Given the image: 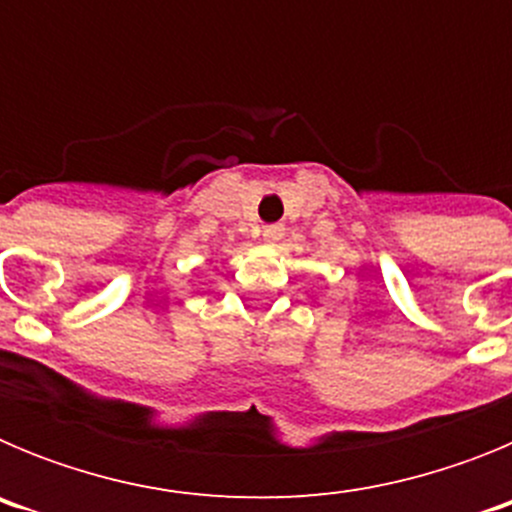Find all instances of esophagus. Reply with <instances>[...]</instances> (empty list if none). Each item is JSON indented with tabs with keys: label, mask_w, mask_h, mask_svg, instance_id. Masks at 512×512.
<instances>
[{
	"label": "esophagus",
	"mask_w": 512,
	"mask_h": 512,
	"mask_svg": "<svg viewBox=\"0 0 512 512\" xmlns=\"http://www.w3.org/2000/svg\"><path fill=\"white\" fill-rule=\"evenodd\" d=\"M284 238V225H266L264 228V241L269 243V246H277L279 241Z\"/></svg>",
	"instance_id": "esophagus-1"
}]
</instances>
